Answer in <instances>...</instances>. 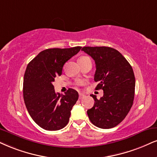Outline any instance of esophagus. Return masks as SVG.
Listing matches in <instances>:
<instances>
[{
    "label": "esophagus",
    "mask_w": 157,
    "mask_h": 157,
    "mask_svg": "<svg viewBox=\"0 0 157 157\" xmlns=\"http://www.w3.org/2000/svg\"><path fill=\"white\" fill-rule=\"evenodd\" d=\"M85 97V95L84 94H79V99H82V98H84Z\"/></svg>",
    "instance_id": "34e87169"
}]
</instances>
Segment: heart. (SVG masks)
Listing matches in <instances>:
<instances>
[{"label": "heart", "mask_w": 157, "mask_h": 157, "mask_svg": "<svg viewBox=\"0 0 157 157\" xmlns=\"http://www.w3.org/2000/svg\"><path fill=\"white\" fill-rule=\"evenodd\" d=\"M79 84H81V83H79Z\"/></svg>", "instance_id": "1"}]
</instances>
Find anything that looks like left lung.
Listing matches in <instances>:
<instances>
[{
  "label": "left lung",
  "instance_id": "8db88e82",
  "mask_svg": "<svg viewBox=\"0 0 157 157\" xmlns=\"http://www.w3.org/2000/svg\"><path fill=\"white\" fill-rule=\"evenodd\" d=\"M94 60L96 90H103L100 100L94 98L93 107L87 111L89 119L96 127L113 128L121 123L132 108L135 78L132 66L117 49L107 46H84L82 49Z\"/></svg>",
  "mask_w": 157,
  "mask_h": 157
}]
</instances>
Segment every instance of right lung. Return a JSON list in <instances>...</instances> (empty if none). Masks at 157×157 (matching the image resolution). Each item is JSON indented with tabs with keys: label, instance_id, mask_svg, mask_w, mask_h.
I'll use <instances>...</instances> for the list:
<instances>
[{
	"label": "right lung",
	"instance_id": "1",
	"mask_svg": "<svg viewBox=\"0 0 157 157\" xmlns=\"http://www.w3.org/2000/svg\"><path fill=\"white\" fill-rule=\"evenodd\" d=\"M81 49H45L27 66L23 82L25 105L35 122L46 130H59L68 123L78 93L71 88L65 94L56 93L53 82L56 76L61 75L64 64Z\"/></svg>",
	"mask_w": 157,
	"mask_h": 157
}]
</instances>
